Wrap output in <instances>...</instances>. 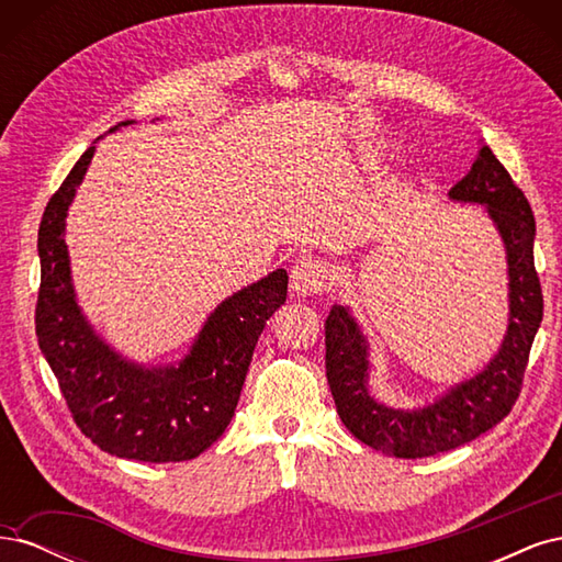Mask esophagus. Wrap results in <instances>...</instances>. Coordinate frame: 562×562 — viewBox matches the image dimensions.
<instances>
[{"label": "esophagus", "mask_w": 562, "mask_h": 562, "mask_svg": "<svg viewBox=\"0 0 562 562\" xmlns=\"http://www.w3.org/2000/svg\"><path fill=\"white\" fill-rule=\"evenodd\" d=\"M328 267L316 258H300L291 269V291L295 297H310L326 291Z\"/></svg>", "instance_id": "34e87169"}]
</instances>
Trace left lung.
Segmentation results:
<instances>
[{
    "mask_svg": "<svg viewBox=\"0 0 562 562\" xmlns=\"http://www.w3.org/2000/svg\"><path fill=\"white\" fill-rule=\"evenodd\" d=\"M448 196L479 203L506 250L508 326L497 353L473 378L452 384L422 407H391L370 391V342L349 307L335 304L326 321V378L337 415L361 443L401 459L448 452L479 438L512 411L543 316L535 271V215L492 149L481 143L471 171Z\"/></svg>",
    "mask_w": 562,
    "mask_h": 562,
    "instance_id": "obj_1",
    "label": "left lung"
}]
</instances>
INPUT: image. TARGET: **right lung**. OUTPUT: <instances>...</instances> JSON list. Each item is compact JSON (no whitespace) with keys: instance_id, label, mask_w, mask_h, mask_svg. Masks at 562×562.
<instances>
[{"instance_id":"add662e5","label":"right lung","mask_w":562,"mask_h":562,"mask_svg":"<svg viewBox=\"0 0 562 562\" xmlns=\"http://www.w3.org/2000/svg\"><path fill=\"white\" fill-rule=\"evenodd\" d=\"M93 151L95 143L50 196L40 225V349L77 427L100 450L138 462H187L209 450L232 422L258 337L285 302L288 274L269 271L220 302L182 361L143 366L126 359L81 312L65 244L67 211Z\"/></svg>"}]
</instances>
